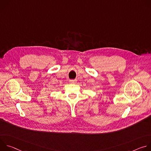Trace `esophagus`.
I'll return each mask as SVG.
<instances>
[{
	"instance_id": "esophagus-1",
	"label": "esophagus",
	"mask_w": 151,
	"mask_h": 151,
	"mask_svg": "<svg viewBox=\"0 0 151 151\" xmlns=\"http://www.w3.org/2000/svg\"><path fill=\"white\" fill-rule=\"evenodd\" d=\"M70 83H76V81L75 80H70Z\"/></svg>"
}]
</instances>
